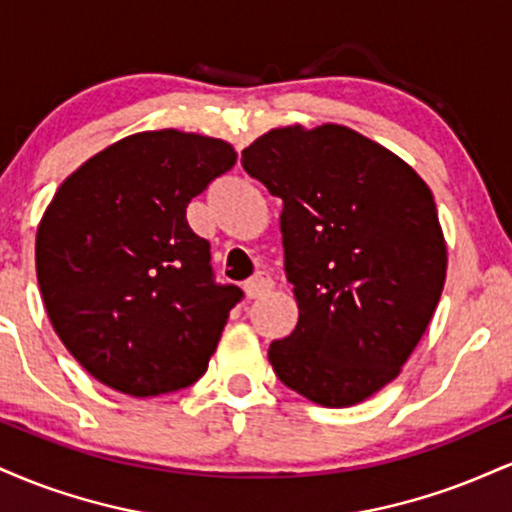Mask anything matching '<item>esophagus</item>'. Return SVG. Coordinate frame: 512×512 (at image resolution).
Listing matches in <instances>:
<instances>
[{"label": "esophagus", "mask_w": 512, "mask_h": 512, "mask_svg": "<svg viewBox=\"0 0 512 512\" xmlns=\"http://www.w3.org/2000/svg\"><path fill=\"white\" fill-rule=\"evenodd\" d=\"M269 289H272V279H269V274H255L252 279H248L243 284V291L245 296L248 298H262L264 293H269Z\"/></svg>", "instance_id": "obj_1"}]
</instances>
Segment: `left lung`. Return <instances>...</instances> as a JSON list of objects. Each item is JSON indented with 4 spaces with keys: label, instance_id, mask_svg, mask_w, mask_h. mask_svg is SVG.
Wrapping results in <instances>:
<instances>
[{
    "label": "left lung",
    "instance_id": "left-lung-1",
    "mask_svg": "<svg viewBox=\"0 0 512 512\" xmlns=\"http://www.w3.org/2000/svg\"><path fill=\"white\" fill-rule=\"evenodd\" d=\"M243 168L284 202V272L296 330L269 346L286 387L354 407L397 378L424 337L448 272L431 187L344 125L274 127Z\"/></svg>",
    "mask_w": 512,
    "mask_h": 512
}]
</instances>
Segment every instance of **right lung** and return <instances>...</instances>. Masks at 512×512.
Wrapping results in <instances>:
<instances>
[{"label": "right lung", "mask_w": 512, "mask_h": 512, "mask_svg": "<svg viewBox=\"0 0 512 512\" xmlns=\"http://www.w3.org/2000/svg\"><path fill=\"white\" fill-rule=\"evenodd\" d=\"M223 139L180 129L105 146L62 182L40 219L35 272L69 354L122 395L197 383L238 286L214 284L187 204L236 166Z\"/></svg>", "instance_id": "add662e5"}]
</instances>
